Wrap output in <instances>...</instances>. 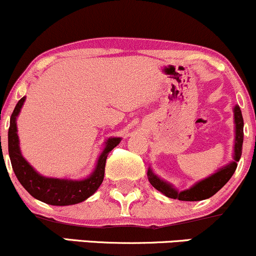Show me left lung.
<instances>
[{"mask_svg": "<svg viewBox=\"0 0 256 256\" xmlns=\"http://www.w3.org/2000/svg\"><path fill=\"white\" fill-rule=\"evenodd\" d=\"M234 160L228 162V165L220 167L210 177L198 180L189 189L178 192L174 186L168 182L161 179L158 176L152 172L149 167L146 176L149 182L155 189L162 192L164 195L170 198L179 200V201H202V200L212 198L214 194H216L224 185L230 180L234 171L237 168V162L240 161L242 155L243 146V116L238 106H234Z\"/></svg>", "mask_w": 256, "mask_h": 256, "instance_id": "1", "label": "left lung"}]
</instances>
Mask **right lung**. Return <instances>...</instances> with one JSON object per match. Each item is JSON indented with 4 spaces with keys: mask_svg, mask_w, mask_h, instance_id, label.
I'll use <instances>...</instances> for the list:
<instances>
[{
    "mask_svg": "<svg viewBox=\"0 0 256 256\" xmlns=\"http://www.w3.org/2000/svg\"><path fill=\"white\" fill-rule=\"evenodd\" d=\"M26 96L19 100L10 116L8 131V152L13 171L18 180L34 198L52 206H70L83 202L96 192L104 177V166L110 152L119 144L122 138L110 137L106 140V146L98 158L95 168L91 174L83 179H67L44 177L38 173L22 156L18 136L16 118L22 110Z\"/></svg>",
    "mask_w": 256,
    "mask_h": 256,
    "instance_id": "add662e5",
    "label": "right lung"
}]
</instances>
